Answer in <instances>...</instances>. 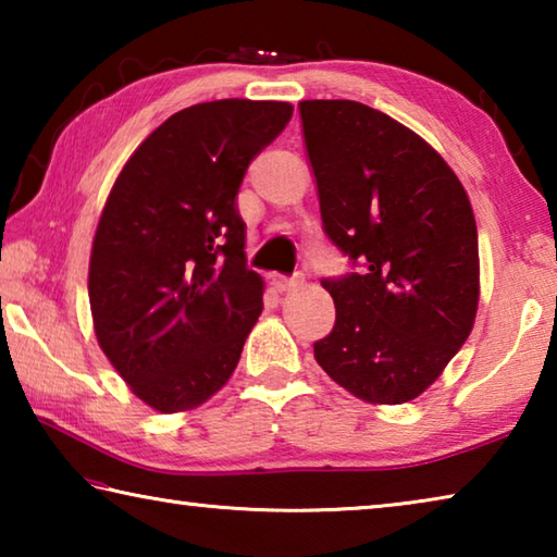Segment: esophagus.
<instances>
[{"instance_id": "esophagus-1", "label": "esophagus", "mask_w": 557, "mask_h": 557, "mask_svg": "<svg viewBox=\"0 0 557 557\" xmlns=\"http://www.w3.org/2000/svg\"><path fill=\"white\" fill-rule=\"evenodd\" d=\"M301 282L299 275L295 277H285V275H272V287H275L277 292H289L292 287H297Z\"/></svg>"}]
</instances>
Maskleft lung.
Instances as JSON below:
<instances>
[{
	"mask_svg": "<svg viewBox=\"0 0 557 557\" xmlns=\"http://www.w3.org/2000/svg\"><path fill=\"white\" fill-rule=\"evenodd\" d=\"M324 231L361 272L322 280L336 307L314 344L329 379L400 405L440 379L479 307L476 221L465 186L425 139L356 100H301Z\"/></svg>",
	"mask_w": 557,
	"mask_h": 557,
	"instance_id": "left-lung-1",
	"label": "left lung"
}]
</instances>
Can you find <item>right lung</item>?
<instances>
[{
    "instance_id": "add662e5",
    "label": "right lung",
    "mask_w": 557,
    "mask_h": 557,
    "mask_svg": "<svg viewBox=\"0 0 557 557\" xmlns=\"http://www.w3.org/2000/svg\"><path fill=\"white\" fill-rule=\"evenodd\" d=\"M289 102L213 100L174 112L122 166L90 250L92 326L129 391L159 412L219 393L262 312L235 209L245 169Z\"/></svg>"
}]
</instances>
